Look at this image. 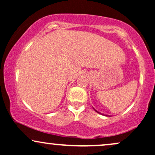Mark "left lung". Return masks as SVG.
Wrapping results in <instances>:
<instances>
[{
    "instance_id": "1",
    "label": "left lung",
    "mask_w": 155,
    "mask_h": 155,
    "mask_svg": "<svg viewBox=\"0 0 155 155\" xmlns=\"http://www.w3.org/2000/svg\"><path fill=\"white\" fill-rule=\"evenodd\" d=\"M95 111H96V110H95ZM97 113H99V112H98V111H97Z\"/></svg>"
}]
</instances>
